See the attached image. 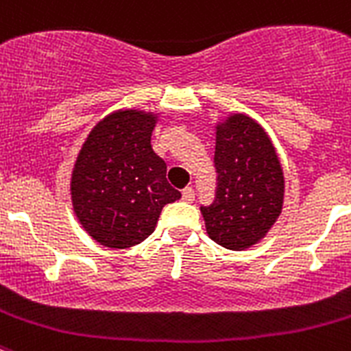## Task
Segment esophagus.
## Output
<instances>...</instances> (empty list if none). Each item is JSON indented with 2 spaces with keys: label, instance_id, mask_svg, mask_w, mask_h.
Listing matches in <instances>:
<instances>
[{
  "label": "esophagus",
  "instance_id": "obj_1",
  "mask_svg": "<svg viewBox=\"0 0 351 351\" xmlns=\"http://www.w3.org/2000/svg\"><path fill=\"white\" fill-rule=\"evenodd\" d=\"M182 200H184V202H188V204L193 202V200H195L193 188H190V186H188V188H184V190H182Z\"/></svg>",
  "mask_w": 351,
  "mask_h": 351
}]
</instances>
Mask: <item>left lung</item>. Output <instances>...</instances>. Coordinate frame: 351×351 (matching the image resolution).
I'll return each instance as SVG.
<instances>
[{
    "instance_id": "8db88e82",
    "label": "left lung",
    "mask_w": 351,
    "mask_h": 351,
    "mask_svg": "<svg viewBox=\"0 0 351 351\" xmlns=\"http://www.w3.org/2000/svg\"><path fill=\"white\" fill-rule=\"evenodd\" d=\"M214 128L218 188L200 213L214 243L247 250L267 235L283 210V167L267 132L247 114H230Z\"/></svg>"
}]
</instances>
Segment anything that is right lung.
Returning <instances> with one entry per match:
<instances>
[{
	"mask_svg": "<svg viewBox=\"0 0 351 351\" xmlns=\"http://www.w3.org/2000/svg\"><path fill=\"white\" fill-rule=\"evenodd\" d=\"M160 114L119 108L84 141L70 179L71 206L96 243L126 250L153 234L161 209L181 198L151 145Z\"/></svg>",
	"mask_w": 351,
	"mask_h": 351,
	"instance_id": "right-lung-1",
	"label": "right lung"
}]
</instances>
